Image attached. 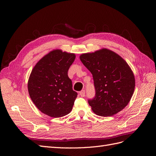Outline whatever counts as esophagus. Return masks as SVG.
<instances>
[{"label": "esophagus", "mask_w": 156, "mask_h": 156, "mask_svg": "<svg viewBox=\"0 0 156 156\" xmlns=\"http://www.w3.org/2000/svg\"><path fill=\"white\" fill-rule=\"evenodd\" d=\"M79 95L81 97H84L85 96V90H83L81 92H79Z\"/></svg>", "instance_id": "34e87169"}]
</instances>
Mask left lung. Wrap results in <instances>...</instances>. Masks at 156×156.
Wrapping results in <instances>:
<instances>
[{
	"label": "left lung",
	"mask_w": 156,
	"mask_h": 156,
	"mask_svg": "<svg viewBox=\"0 0 156 156\" xmlns=\"http://www.w3.org/2000/svg\"><path fill=\"white\" fill-rule=\"evenodd\" d=\"M91 72L95 96L88 100L96 115L112 116L128 104L135 90V77L128 64L119 55L103 49L80 56Z\"/></svg>",
	"instance_id": "8db88e82"
}]
</instances>
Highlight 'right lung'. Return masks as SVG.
Returning a JSON list of instances; mask_svg holds the SVG:
<instances>
[{
  "label": "right lung",
  "mask_w": 156,
  "mask_h": 156,
  "mask_svg": "<svg viewBox=\"0 0 156 156\" xmlns=\"http://www.w3.org/2000/svg\"><path fill=\"white\" fill-rule=\"evenodd\" d=\"M75 58V54L56 49L44 56L33 68L28 90L33 103L44 114L58 118L72 110L77 93L73 90L68 72Z\"/></svg>",
  "instance_id": "add662e5"
}]
</instances>
